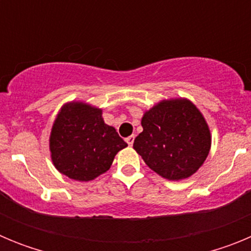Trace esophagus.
I'll list each match as a JSON object with an SVG mask.
<instances>
[{"instance_id": "obj_1", "label": "esophagus", "mask_w": 251, "mask_h": 251, "mask_svg": "<svg viewBox=\"0 0 251 251\" xmlns=\"http://www.w3.org/2000/svg\"><path fill=\"white\" fill-rule=\"evenodd\" d=\"M134 138H136V137H134V134H132V136H129V137H127V138H126V142H127V143H128V146H132L133 145V142H134Z\"/></svg>"}]
</instances>
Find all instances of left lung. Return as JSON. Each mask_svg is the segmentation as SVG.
<instances>
[{
  "mask_svg": "<svg viewBox=\"0 0 251 251\" xmlns=\"http://www.w3.org/2000/svg\"><path fill=\"white\" fill-rule=\"evenodd\" d=\"M142 127L133 148L151 170L167 179L178 181L194 175L210 152L207 123L187 99L158 103L145 113Z\"/></svg>",
  "mask_w": 251,
  "mask_h": 251,
  "instance_id": "left-lung-1",
  "label": "left lung"
}]
</instances>
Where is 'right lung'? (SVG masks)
Segmentation results:
<instances>
[{
	"instance_id": "obj_1",
	"label": "right lung",
	"mask_w": 251,
	"mask_h": 251,
	"mask_svg": "<svg viewBox=\"0 0 251 251\" xmlns=\"http://www.w3.org/2000/svg\"><path fill=\"white\" fill-rule=\"evenodd\" d=\"M117 130L104 123L101 109L75 101L63 106L51 129V159L59 172L90 181L109 170L114 156L127 147Z\"/></svg>"
}]
</instances>
